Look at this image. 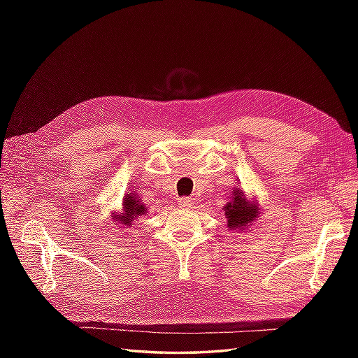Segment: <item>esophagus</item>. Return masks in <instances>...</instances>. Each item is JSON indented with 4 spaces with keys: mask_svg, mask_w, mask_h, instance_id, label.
<instances>
[{
    "mask_svg": "<svg viewBox=\"0 0 358 358\" xmlns=\"http://www.w3.org/2000/svg\"><path fill=\"white\" fill-rule=\"evenodd\" d=\"M191 204H192V199L191 197H182V199H179V206L180 208H191Z\"/></svg>",
    "mask_w": 358,
    "mask_h": 358,
    "instance_id": "1",
    "label": "esophagus"
}]
</instances>
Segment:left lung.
<instances>
[{"label":"left lung","mask_w":358,"mask_h":358,"mask_svg":"<svg viewBox=\"0 0 358 358\" xmlns=\"http://www.w3.org/2000/svg\"><path fill=\"white\" fill-rule=\"evenodd\" d=\"M225 215L229 218L230 229H241L248 227L258 215L257 206L249 204L242 191H234V200L225 206Z\"/></svg>","instance_id":"left-lung-1"}]
</instances>
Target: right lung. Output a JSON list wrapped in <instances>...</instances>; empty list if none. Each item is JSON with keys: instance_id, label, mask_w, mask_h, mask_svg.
<instances>
[{"instance_id": "right-lung-1", "label": "right lung", "mask_w": 358, "mask_h": 358, "mask_svg": "<svg viewBox=\"0 0 358 358\" xmlns=\"http://www.w3.org/2000/svg\"><path fill=\"white\" fill-rule=\"evenodd\" d=\"M124 212H125V216L116 215L115 218L121 220L127 225H131L133 220H136L137 216H142L146 212V208L143 204H140V201L136 200L134 196H128L127 194V197L124 200Z\"/></svg>"}]
</instances>
